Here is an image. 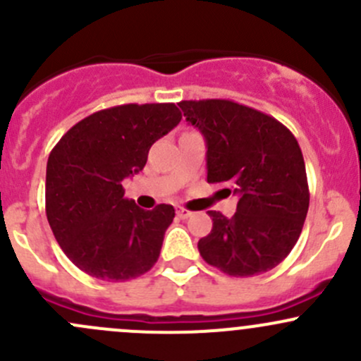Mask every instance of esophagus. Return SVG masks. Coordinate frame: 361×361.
Segmentation results:
<instances>
[{"label": "esophagus", "instance_id": "esophagus-1", "mask_svg": "<svg viewBox=\"0 0 361 361\" xmlns=\"http://www.w3.org/2000/svg\"><path fill=\"white\" fill-rule=\"evenodd\" d=\"M192 211H188V209H185V207H178L176 209V216L178 218H181V220H185V218H190L192 216Z\"/></svg>", "mask_w": 361, "mask_h": 361}]
</instances>
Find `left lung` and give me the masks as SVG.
Returning a JSON list of instances; mask_svg holds the SVG:
<instances>
[{"label": "left lung", "instance_id": "8db88e82", "mask_svg": "<svg viewBox=\"0 0 361 361\" xmlns=\"http://www.w3.org/2000/svg\"><path fill=\"white\" fill-rule=\"evenodd\" d=\"M178 104L206 140L207 183H231L239 197L232 218L207 211L213 228L199 239V253L234 278L271 271L293 250L309 209L297 140L276 118L234 101Z\"/></svg>", "mask_w": 361, "mask_h": 361}]
</instances>
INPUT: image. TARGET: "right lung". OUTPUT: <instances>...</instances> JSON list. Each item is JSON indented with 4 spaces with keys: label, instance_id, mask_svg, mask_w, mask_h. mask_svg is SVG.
<instances>
[{
    "label": "right lung",
    "instance_id": "1",
    "mask_svg": "<svg viewBox=\"0 0 361 361\" xmlns=\"http://www.w3.org/2000/svg\"><path fill=\"white\" fill-rule=\"evenodd\" d=\"M180 120L173 103L113 106L75 123L50 152L47 220L80 271L127 281L155 265L174 207L141 209L123 197L122 181L143 169L152 145Z\"/></svg>",
    "mask_w": 361,
    "mask_h": 361
}]
</instances>
